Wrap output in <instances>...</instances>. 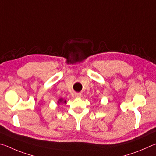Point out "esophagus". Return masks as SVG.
<instances>
[{
  "label": "esophagus",
  "instance_id": "obj_1",
  "mask_svg": "<svg viewBox=\"0 0 156 156\" xmlns=\"http://www.w3.org/2000/svg\"><path fill=\"white\" fill-rule=\"evenodd\" d=\"M75 97L77 98H80L82 97V94L80 93H76L75 94Z\"/></svg>",
  "mask_w": 156,
  "mask_h": 156
}]
</instances>
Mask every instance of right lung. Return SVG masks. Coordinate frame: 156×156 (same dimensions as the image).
<instances>
[{
	"mask_svg": "<svg viewBox=\"0 0 156 156\" xmlns=\"http://www.w3.org/2000/svg\"><path fill=\"white\" fill-rule=\"evenodd\" d=\"M64 103H67V100H64L63 98H60L57 101V104L58 105H59L60 104H64Z\"/></svg>",
	"mask_w": 156,
	"mask_h": 156,
	"instance_id": "add662e5",
	"label": "right lung"
}]
</instances>
